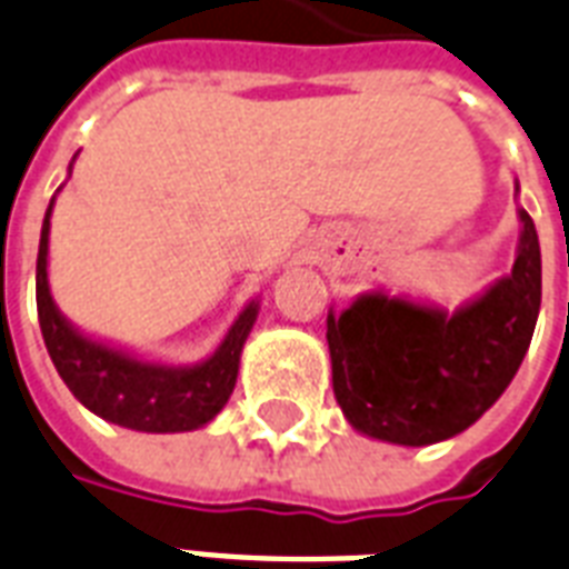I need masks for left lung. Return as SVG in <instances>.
<instances>
[{
	"label": "left lung",
	"instance_id": "obj_1",
	"mask_svg": "<svg viewBox=\"0 0 569 569\" xmlns=\"http://www.w3.org/2000/svg\"><path fill=\"white\" fill-rule=\"evenodd\" d=\"M517 216L513 270L453 311L386 288L329 311L335 400L353 430L421 448L463 433L505 395L540 315V243L531 216Z\"/></svg>",
	"mask_w": 569,
	"mask_h": 569
}]
</instances>
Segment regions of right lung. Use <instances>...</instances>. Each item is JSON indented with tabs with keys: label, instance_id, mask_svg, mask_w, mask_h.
<instances>
[{
	"label": "right lung",
	"instance_id": "1",
	"mask_svg": "<svg viewBox=\"0 0 569 569\" xmlns=\"http://www.w3.org/2000/svg\"><path fill=\"white\" fill-rule=\"evenodd\" d=\"M61 187L56 189V196ZM56 196L41 224L34 293H38L43 345L64 386L94 416L139 433H187L213 421L234 391L240 356L261 311V299L254 297L252 302H246L219 347L196 365L153 362L82 332L61 315L50 293L47 267H50V216Z\"/></svg>",
	"mask_w": 569,
	"mask_h": 569
}]
</instances>
